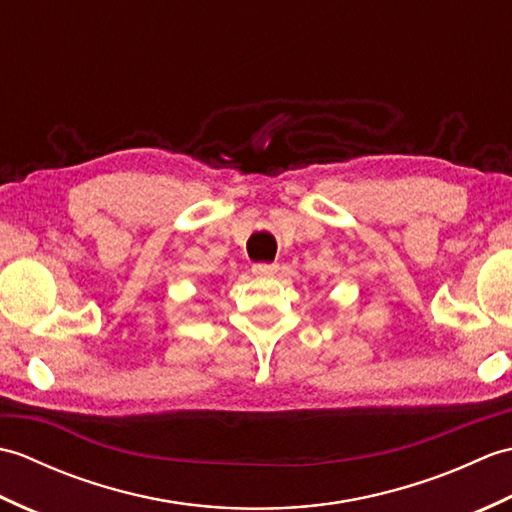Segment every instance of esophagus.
Instances as JSON below:
<instances>
[{
  "instance_id": "obj_1",
  "label": "esophagus",
  "mask_w": 512,
  "mask_h": 512,
  "mask_svg": "<svg viewBox=\"0 0 512 512\" xmlns=\"http://www.w3.org/2000/svg\"><path fill=\"white\" fill-rule=\"evenodd\" d=\"M277 270H279L277 264H255L253 266V273L262 275V277H273V275H277Z\"/></svg>"
}]
</instances>
